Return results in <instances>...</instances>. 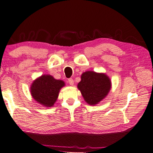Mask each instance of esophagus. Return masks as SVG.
Listing matches in <instances>:
<instances>
[{
	"label": "esophagus",
	"mask_w": 153,
	"mask_h": 153,
	"mask_svg": "<svg viewBox=\"0 0 153 153\" xmlns=\"http://www.w3.org/2000/svg\"><path fill=\"white\" fill-rule=\"evenodd\" d=\"M68 83L70 85H74V80H73V79H72V78H70V79H68Z\"/></svg>",
	"instance_id": "1"
}]
</instances>
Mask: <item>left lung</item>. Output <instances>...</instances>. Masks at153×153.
<instances>
[{
	"instance_id": "1",
	"label": "left lung",
	"mask_w": 153,
	"mask_h": 153,
	"mask_svg": "<svg viewBox=\"0 0 153 153\" xmlns=\"http://www.w3.org/2000/svg\"><path fill=\"white\" fill-rule=\"evenodd\" d=\"M77 87L86 102L94 105L107 95L111 87V83L104 74L87 71L81 75V80Z\"/></svg>"
}]
</instances>
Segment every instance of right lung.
<instances>
[{
	"mask_svg": "<svg viewBox=\"0 0 153 153\" xmlns=\"http://www.w3.org/2000/svg\"><path fill=\"white\" fill-rule=\"evenodd\" d=\"M64 85L65 83L61 80L55 79L50 75H43L33 81L31 87V94L38 103L45 107H52Z\"/></svg>",
	"mask_w": 153,
	"mask_h": 153,
	"instance_id": "obj_1",
	"label": "right lung"
}]
</instances>
